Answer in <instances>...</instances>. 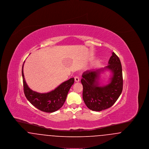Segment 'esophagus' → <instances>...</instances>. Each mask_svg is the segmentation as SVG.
<instances>
[{
	"instance_id": "1",
	"label": "esophagus",
	"mask_w": 149,
	"mask_h": 149,
	"mask_svg": "<svg viewBox=\"0 0 149 149\" xmlns=\"http://www.w3.org/2000/svg\"><path fill=\"white\" fill-rule=\"evenodd\" d=\"M74 79H75V81L76 82H79V80H80L79 78L78 77H75L74 78Z\"/></svg>"
}]
</instances>
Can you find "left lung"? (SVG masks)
Wrapping results in <instances>:
<instances>
[{"mask_svg":"<svg viewBox=\"0 0 149 149\" xmlns=\"http://www.w3.org/2000/svg\"><path fill=\"white\" fill-rule=\"evenodd\" d=\"M108 64L104 68L87 70L82 75L83 98L86 106L92 111H101L112 106L122 92V65L114 52H112ZM106 70L111 72V78L108 85L100 86L99 77L102 72Z\"/></svg>","mask_w":149,"mask_h":149,"instance_id":"1","label":"left lung"}]
</instances>
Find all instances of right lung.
<instances>
[{"label":"right lung","mask_w":149,"mask_h":149,"mask_svg":"<svg viewBox=\"0 0 149 149\" xmlns=\"http://www.w3.org/2000/svg\"><path fill=\"white\" fill-rule=\"evenodd\" d=\"M23 65L22 74L23 78L24 93L29 102L40 111L52 113L58 110L65 102L68 93L74 83V78H70L58 86L50 92L40 93L33 91L27 84L23 74Z\"/></svg>","instance_id":"right-lung-1"}]
</instances>
